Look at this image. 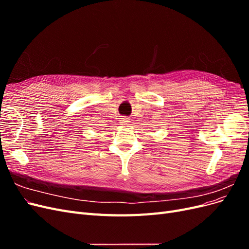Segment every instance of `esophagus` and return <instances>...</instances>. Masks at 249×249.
Segmentation results:
<instances>
[{
    "label": "esophagus",
    "mask_w": 249,
    "mask_h": 249,
    "mask_svg": "<svg viewBox=\"0 0 249 249\" xmlns=\"http://www.w3.org/2000/svg\"><path fill=\"white\" fill-rule=\"evenodd\" d=\"M119 124H123V125H125V124H129V119H127V118H125V117H124V118H122V119H120L119 120Z\"/></svg>",
    "instance_id": "esophagus-1"
}]
</instances>
